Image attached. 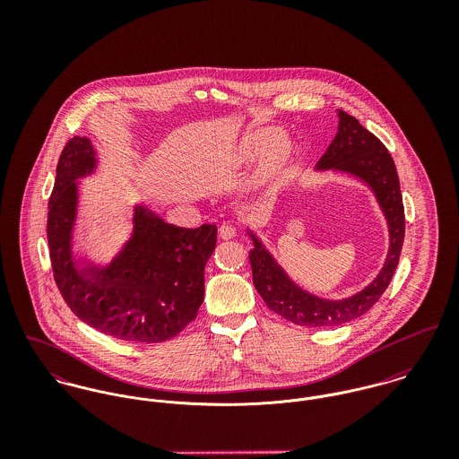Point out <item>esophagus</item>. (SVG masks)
<instances>
[{
    "mask_svg": "<svg viewBox=\"0 0 459 459\" xmlns=\"http://www.w3.org/2000/svg\"><path fill=\"white\" fill-rule=\"evenodd\" d=\"M237 228H233L231 224H222L221 228H219V237L222 238V240H231V238H235L237 237Z\"/></svg>",
    "mask_w": 459,
    "mask_h": 459,
    "instance_id": "obj_1",
    "label": "esophagus"
}]
</instances>
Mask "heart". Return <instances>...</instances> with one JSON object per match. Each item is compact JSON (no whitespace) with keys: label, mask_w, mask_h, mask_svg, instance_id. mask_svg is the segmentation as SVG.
Wrapping results in <instances>:
<instances>
[{"label":"heart","mask_w":459,"mask_h":459,"mask_svg":"<svg viewBox=\"0 0 459 459\" xmlns=\"http://www.w3.org/2000/svg\"><path fill=\"white\" fill-rule=\"evenodd\" d=\"M282 141V132L277 129H258L249 132L244 141L240 143L237 159L246 162L263 157L262 166L258 168L253 186L255 187H264L279 180L282 175L290 157L291 150Z\"/></svg>","instance_id":"obj_1"}]
</instances>
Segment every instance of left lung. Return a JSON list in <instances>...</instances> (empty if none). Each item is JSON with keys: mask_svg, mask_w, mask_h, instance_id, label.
I'll list each match as a JSON object with an SVG mask.
<instances>
[{"mask_svg": "<svg viewBox=\"0 0 459 459\" xmlns=\"http://www.w3.org/2000/svg\"><path fill=\"white\" fill-rule=\"evenodd\" d=\"M318 169H337L364 180L378 197L391 231V249L378 277L360 293L344 300H324L297 288L264 251L256 237L249 253L253 282L270 311L304 327H335L366 315L387 290L399 262L404 238V206L399 177L385 144L339 109V131L316 162Z\"/></svg>", "mask_w": 459, "mask_h": 459, "instance_id": "8db88e82", "label": "left lung"}]
</instances>
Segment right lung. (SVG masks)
Listing matches in <instances>:
<instances>
[{"label":"right lung","instance_id":"right-lung-1","mask_svg":"<svg viewBox=\"0 0 459 459\" xmlns=\"http://www.w3.org/2000/svg\"><path fill=\"white\" fill-rule=\"evenodd\" d=\"M95 164L86 137L66 141L49 197L48 242L56 286L70 311L102 333L160 342L197 316L204 297V264L217 242V226L196 230L166 224L146 208L135 212V233L108 270H75L70 228L75 215V178Z\"/></svg>","mask_w":459,"mask_h":459}]
</instances>
